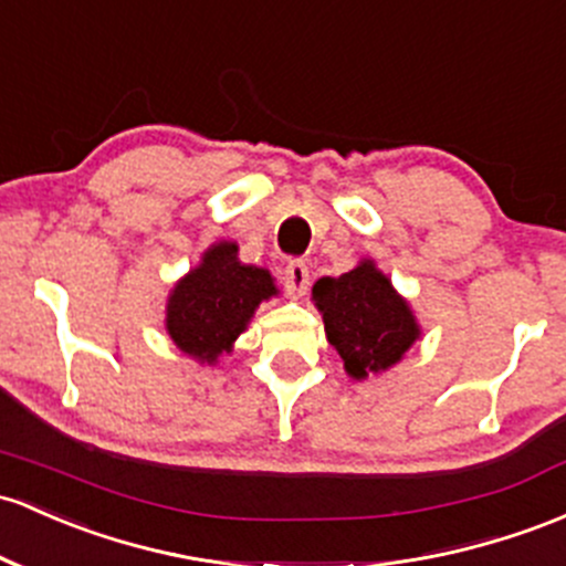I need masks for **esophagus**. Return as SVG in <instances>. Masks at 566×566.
Segmentation results:
<instances>
[{
    "mask_svg": "<svg viewBox=\"0 0 566 566\" xmlns=\"http://www.w3.org/2000/svg\"><path fill=\"white\" fill-rule=\"evenodd\" d=\"M284 284H287L290 295L301 297L308 290V265L303 260H293L284 269Z\"/></svg>",
    "mask_w": 566,
    "mask_h": 566,
    "instance_id": "1",
    "label": "esophagus"
}]
</instances>
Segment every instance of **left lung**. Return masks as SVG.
Segmentation results:
<instances>
[{
  "instance_id": "left-lung-1",
  "label": "left lung",
  "mask_w": 566,
  "mask_h": 566,
  "mask_svg": "<svg viewBox=\"0 0 566 566\" xmlns=\"http://www.w3.org/2000/svg\"><path fill=\"white\" fill-rule=\"evenodd\" d=\"M312 303L325 322L327 340L354 381L387 374L421 338L411 303L370 258L335 279H316Z\"/></svg>"
}]
</instances>
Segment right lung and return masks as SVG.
Returning a JSON list of instances; mask_svg holds the SVG:
<instances>
[{"instance_id": "obj_1", "label": "right lung", "mask_w": 566, "mask_h": 566, "mask_svg": "<svg viewBox=\"0 0 566 566\" xmlns=\"http://www.w3.org/2000/svg\"><path fill=\"white\" fill-rule=\"evenodd\" d=\"M282 290L269 269L241 263L239 244L220 239L201 260L174 282L166 297L164 327L185 357L217 365L231 354L235 338L250 327L260 303Z\"/></svg>"}]
</instances>
